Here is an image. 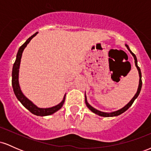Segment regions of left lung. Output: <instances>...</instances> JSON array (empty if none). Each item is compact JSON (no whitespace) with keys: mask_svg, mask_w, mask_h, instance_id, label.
Masks as SVG:
<instances>
[{"mask_svg":"<svg viewBox=\"0 0 151 151\" xmlns=\"http://www.w3.org/2000/svg\"><path fill=\"white\" fill-rule=\"evenodd\" d=\"M125 46L127 47V49L130 52V53L132 55V56L133 57V58H134V60H135V65H136L137 70L138 71V74H139V84H138V89H137V92L136 93V94L134 95V96L131 99V100L130 101L129 103L127 104L126 106H124L123 108H121L120 109H119V110L117 111H112V112H104V111H99V110H97V109H96L95 108H93V106H91V105L89 104V103H88L87 101V99H86V92H85V103H86V106L89 108V109H90V111H91L93 112V113H94L95 114H97V115L100 116H103V117H113V116H117L120 115V114H123L124 112H125L126 110H128V109L129 108L130 106H131V105L133 104V101H135V99L138 97V95H139L140 92H141V87H142V80H141V69L139 68V67L138 66V61H137V58H136V56L135 55L134 53L132 52V51H131V50H130L129 45H128L127 44H125Z\"/></svg>","mask_w":151,"mask_h":151,"instance_id":"1","label":"left lung"}]
</instances>
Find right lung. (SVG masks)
<instances>
[{"label":"right lung","mask_w":151,"mask_h":151,"mask_svg":"<svg viewBox=\"0 0 151 151\" xmlns=\"http://www.w3.org/2000/svg\"><path fill=\"white\" fill-rule=\"evenodd\" d=\"M37 33L38 32L35 33L34 35H32L30 37H29L28 39L25 41V42L24 43L22 46H20V48H19L18 53H17L16 55V60H15L14 65H13V71H12V86H13V91H14L15 96L18 99V101H20V103L27 109V110H29L31 113L35 114V115L36 116H50L51 115V114H53L54 113L58 111V110H60V109L62 108L64 103H65L66 93L65 94V96H64L62 101L60 102V104H58V105L50 107V108H40V107L37 106L35 104H34L30 99H28L24 95L21 89H20V84H19V69H20V61H21L22 52H23L24 50H25L26 46L27 45V44L30 42L31 40H32L35 36H36V35Z\"/></svg>","instance_id":"1"}]
</instances>
